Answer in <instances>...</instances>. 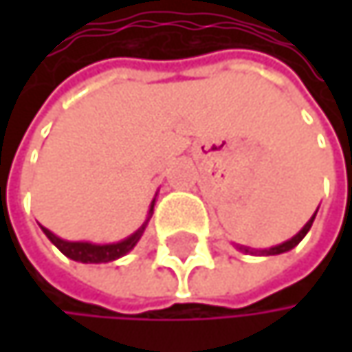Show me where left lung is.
Masks as SVG:
<instances>
[{
    "instance_id": "8db88e82",
    "label": "left lung",
    "mask_w": 352,
    "mask_h": 352,
    "mask_svg": "<svg viewBox=\"0 0 352 352\" xmlns=\"http://www.w3.org/2000/svg\"><path fill=\"white\" fill-rule=\"evenodd\" d=\"M314 218H316V214L310 218V222H308V224H306V226H304V228H302V230H300V232H298V234H296L292 241H287V243H283V245H279V246H273V248H267V250H261V254H279V252L292 250L294 246L300 245V241H302V239L308 234V230L312 228V222H314ZM245 250H248V248H245Z\"/></svg>"
}]
</instances>
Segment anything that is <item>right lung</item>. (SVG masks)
Here are the masks:
<instances>
[{"instance_id": "right-lung-1", "label": "right lung", "mask_w": 352, "mask_h": 352, "mask_svg": "<svg viewBox=\"0 0 352 352\" xmlns=\"http://www.w3.org/2000/svg\"><path fill=\"white\" fill-rule=\"evenodd\" d=\"M155 206V204H153ZM153 206H151V212H153ZM146 224H142L132 236H128L126 241L122 243H116V245H91V243H69V241H63L58 236H54L50 230L42 228L44 234L48 236V241L56 246L63 254H67L69 258L73 261H81V263H107V261H116L120 256H124L128 250H132L134 245L138 243V239L142 236Z\"/></svg>"}]
</instances>
